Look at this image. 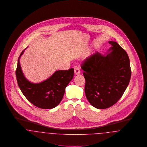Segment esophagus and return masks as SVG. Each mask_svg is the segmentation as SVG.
I'll return each instance as SVG.
<instances>
[{
	"label": "esophagus",
	"mask_w": 147,
	"mask_h": 147,
	"mask_svg": "<svg viewBox=\"0 0 147 147\" xmlns=\"http://www.w3.org/2000/svg\"><path fill=\"white\" fill-rule=\"evenodd\" d=\"M74 72H75V75H79L81 73L78 66H75L74 67Z\"/></svg>",
	"instance_id": "1"
}]
</instances>
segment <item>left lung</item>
<instances>
[{
	"instance_id": "8db88e82",
	"label": "left lung",
	"mask_w": 147,
	"mask_h": 147,
	"mask_svg": "<svg viewBox=\"0 0 147 147\" xmlns=\"http://www.w3.org/2000/svg\"><path fill=\"white\" fill-rule=\"evenodd\" d=\"M112 51L107 55L97 52L81 64L85 78L87 99L93 107L105 109L112 106L123 94L131 77L127 52L115 41H109Z\"/></svg>"
}]
</instances>
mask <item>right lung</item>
I'll return each mask as SVG.
<instances>
[{
  "instance_id": "add662e5",
  "label": "right lung",
  "mask_w": 147,
  "mask_h": 147,
  "mask_svg": "<svg viewBox=\"0 0 147 147\" xmlns=\"http://www.w3.org/2000/svg\"><path fill=\"white\" fill-rule=\"evenodd\" d=\"M24 50L18 59L16 72L20 90L27 100L36 107L42 109L54 108L62 100L65 88L74 77V69L56 71L47 80L32 84L24 77L20 65L19 59Z\"/></svg>"
}]
</instances>
